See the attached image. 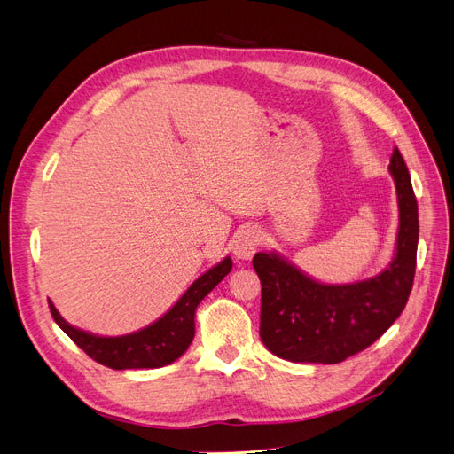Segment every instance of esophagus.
Wrapping results in <instances>:
<instances>
[{"label": "esophagus", "mask_w": 454, "mask_h": 454, "mask_svg": "<svg viewBox=\"0 0 454 454\" xmlns=\"http://www.w3.org/2000/svg\"><path fill=\"white\" fill-rule=\"evenodd\" d=\"M261 244V232L254 227L242 229L237 239L232 240V254H235L239 259H250Z\"/></svg>", "instance_id": "34e87169"}]
</instances>
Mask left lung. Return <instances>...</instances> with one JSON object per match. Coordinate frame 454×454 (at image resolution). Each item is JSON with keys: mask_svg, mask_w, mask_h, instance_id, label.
<instances>
[{"mask_svg": "<svg viewBox=\"0 0 454 454\" xmlns=\"http://www.w3.org/2000/svg\"><path fill=\"white\" fill-rule=\"evenodd\" d=\"M390 174L400 204V231L395 257L379 277L329 286L305 277L277 254H255L254 269L261 280L259 335L278 358L339 364L373 345L405 309L417 267L419 206L397 147Z\"/></svg>", "mask_w": 454, "mask_h": 454, "instance_id": "left-lung-1", "label": "left lung"}]
</instances>
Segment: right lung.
I'll list each match as a JSON object with an SVG mask.
<instances>
[{"instance_id": "obj_1", "label": "right lung", "mask_w": 454, "mask_h": 454, "mask_svg": "<svg viewBox=\"0 0 454 454\" xmlns=\"http://www.w3.org/2000/svg\"><path fill=\"white\" fill-rule=\"evenodd\" d=\"M232 269L231 257L204 272L177 303L140 332L122 337H96L67 324L49 301L54 322L89 358L112 369H151L168 365L189 348L195 337V310L200 301L222 282Z\"/></svg>"}]
</instances>
